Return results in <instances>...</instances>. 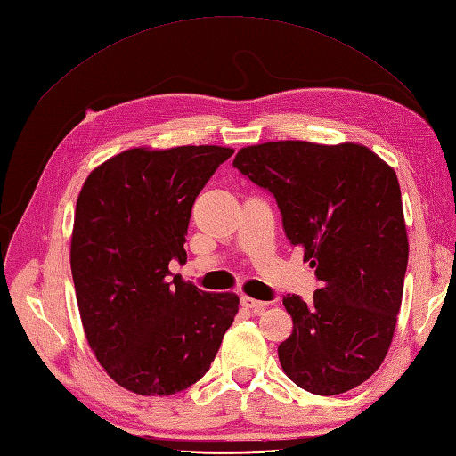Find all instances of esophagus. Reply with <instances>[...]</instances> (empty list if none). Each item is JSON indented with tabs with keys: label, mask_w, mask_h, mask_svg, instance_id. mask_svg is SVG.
<instances>
[{
	"label": "esophagus",
	"mask_w": 456,
	"mask_h": 456,
	"mask_svg": "<svg viewBox=\"0 0 456 456\" xmlns=\"http://www.w3.org/2000/svg\"><path fill=\"white\" fill-rule=\"evenodd\" d=\"M240 302H241V305L246 307V309H251L253 314H261V312H265L266 305H269L266 302H261V299H253L249 296H241Z\"/></svg>",
	"instance_id": "1"
}]
</instances>
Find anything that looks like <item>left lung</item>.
I'll return each instance as SVG.
<instances>
[{"mask_svg": "<svg viewBox=\"0 0 456 456\" xmlns=\"http://www.w3.org/2000/svg\"><path fill=\"white\" fill-rule=\"evenodd\" d=\"M234 166L274 195L288 241L321 281L309 302L282 299L294 321L284 373L321 396L368 381L393 342L408 265L395 170L363 144L307 141L243 147Z\"/></svg>", "mask_w": 456, "mask_h": 456, "instance_id": "1", "label": "left lung"}]
</instances>
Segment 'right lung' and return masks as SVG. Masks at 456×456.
<instances>
[{"instance_id":"obj_1","label":"right lung","mask_w":456,"mask_h":456,"mask_svg":"<svg viewBox=\"0 0 456 456\" xmlns=\"http://www.w3.org/2000/svg\"><path fill=\"white\" fill-rule=\"evenodd\" d=\"M234 149H127L88 174L77 197L71 274L88 346L127 391L168 396L208 371L234 323V292H203L168 265L191 207Z\"/></svg>"}]
</instances>
